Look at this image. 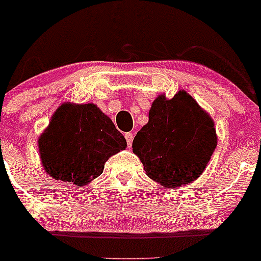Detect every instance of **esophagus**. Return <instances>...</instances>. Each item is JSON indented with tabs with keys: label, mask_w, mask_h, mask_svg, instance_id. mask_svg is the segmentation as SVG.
<instances>
[{
	"label": "esophagus",
	"mask_w": 261,
	"mask_h": 261,
	"mask_svg": "<svg viewBox=\"0 0 261 261\" xmlns=\"http://www.w3.org/2000/svg\"><path fill=\"white\" fill-rule=\"evenodd\" d=\"M125 139L126 142H127L128 147H131V144H133V140H134V135L131 133H126L125 134Z\"/></svg>",
	"instance_id": "esophagus-1"
}]
</instances>
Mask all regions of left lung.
Wrapping results in <instances>:
<instances>
[{
	"label": "left lung",
	"instance_id": "left-lung-1",
	"mask_svg": "<svg viewBox=\"0 0 261 261\" xmlns=\"http://www.w3.org/2000/svg\"><path fill=\"white\" fill-rule=\"evenodd\" d=\"M216 146L213 120L181 90L172 99L160 95L152 102L148 122L136 134L133 151L151 179L174 188L198 178Z\"/></svg>",
	"mask_w": 261,
	"mask_h": 261
}]
</instances>
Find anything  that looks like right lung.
<instances>
[{
    "label": "right lung",
    "mask_w": 261,
    "mask_h": 261,
    "mask_svg": "<svg viewBox=\"0 0 261 261\" xmlns=\"http://www.w3.org/2000/svg\"><path fill=\"white\" fill-rule=\"evenodd\" d=\"M43 167L63 182L84 186L99 177L105 162L126 147V140L94 104H63L39 137Z\"/></svg>",
    "instance_id": "obj_1"
}]
</instances>
